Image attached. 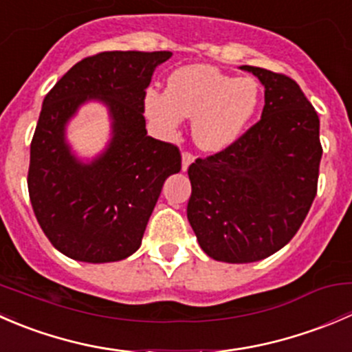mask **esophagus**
Returning a JSON list of instances; mask_svg holds the SVG:
<instances>
[{
    "instance_id": "esophagus-1",
    "label": "esophagus",
    "mask_w": 352,
    "mask_h": 352,
    "mask_svg": "<svg viewBox=\"0 0 352 352\" xmlns=\"http://www.w3.org/2000/svg\"><path fill=\"white\" fill-rule=\"evenodd\" d=\"M192 162H194V155L189 153V151H184V153H182V170H184V172L189 168L190 163H192Z\"/></svg>"
}]
</instances>
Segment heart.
I'll use <instances>...</instances> for the list:
<instances>
[{
    "label": "heart",
    "instance_id": "1",
    "mask_svg": "<svg viewBox=\"0 0 352 352\" xmlns=\"http://www.w3.org/2000/svg\"><path fill=\"white\" fill-rule=\"evenodd\" d=\"M258 105L261 87L254 78H233L208 65L179 67L166 91L150 88L144 95L148 117L163 134H173L190 117L194 141L206 151L236 143Z\"/></svg>",
    "mask_w": 352,
    "mask_h": 352
}]
</instances>
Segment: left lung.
<instances>
[{
	"mask_svg": "<svg viewBox=\"0 0 352 352\" xmlns=\"http://www.w3.org/2000/svg\"><path fill=\"white\" fill-rule=\"evenodd\" d=\"M264 85L257 124L219 153L189 166L187 218L214 261L247 264L296 235L317 196L320 120L294 80L242 66Z\"/></svg>",
	"mask_w": 352,
	"mask_h": 352,
	"instance_id": "1",
	"label": "left lung"
}]
</instances>
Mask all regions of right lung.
Listing matches in <instances>:
<instances>
[{
  "label": "right lung",
  "instance_id": "1",
  "mask_svg": "<svg viewBox=\"0 0 352 352\" xmlns=\"http://www.w3.org/2000/svg\"><path fill=\"white\" fill-rule=\"evenodd\" d=\"M172 52L109 51L81 59L42 102L30 144L28 194L42 232L66 257L116 262L140 248L163 182L182 166L175 144L148 136L144 95ZM90 100L109 109L113 138L85 164L70 153L65 124Z\"/></svg>",
  "mask_w": 352,
  "mask_h": 352
}]
</instances>
